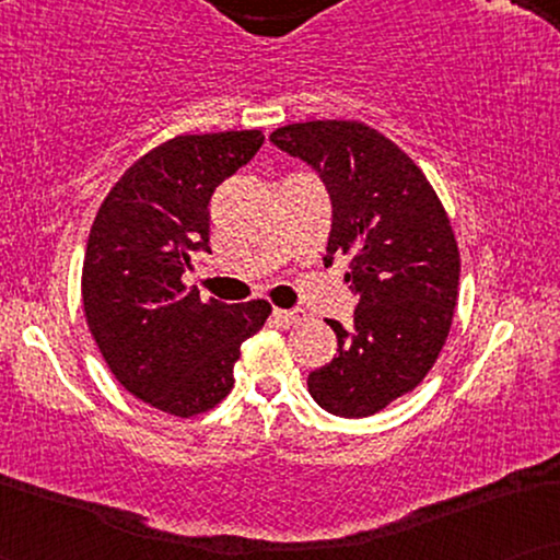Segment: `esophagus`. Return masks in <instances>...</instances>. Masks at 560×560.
Here are the masks:
<instances>
[{"instance_id":"obj_1","label":"esophagus","mask_w":560,"mask_h":560,"mask_svg":"<svg viewBox=\"0 0 560 560\" xmlns=\"http://www.w3.org/2000/svg\"><path fill=\"white\" fill-rule=\"evenodd\" d=\"M272 318L278 320V324H282V326H293V324H298V320L305 318V311H301V308H290V311L275 308L272 311Z\"/></svg>"}]
</instances>
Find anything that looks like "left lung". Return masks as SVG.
Listing matches in <instances>:
<instances>
[{"label":"left lung","mask_w":560,"mask_h":560,"mask_svg":"<svg viewBox=\"0 0 560 560\" xmlns=\"http://www.w3.org/2000/svg\"><path fill=\"white\" fill-rule=\"evenodd\" d=\"M270 142L311 165L331 201L328 255H351L354 324L328 318L339 354L308 393L341 418H366L416 389L446 343L458 295V247L420 167L362 121H301Z\"/></svg>","instance_id":"obj_1"}]
</instances>
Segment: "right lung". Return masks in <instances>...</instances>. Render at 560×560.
I'll list each match as a JSON object with an SVG mask.
<instances>
[{"mask_svg":"<svg viewBox=\"0 0 560 560\" xmlns=\"http://www.w3.org/2000/svg\"><path fill=\"white\" fill-rule=\"evenodd\" d=\"M259 129L183 135L137 160L104 198L83 259V311L121 387L190 418L234 385L242 343L270 316L265 301H201L183 285L209 249L213 190L262 148Z\"/></svg>","mask_w":560,"mask_h":560,"instance_id":"1","label":"right lung"}]
</instances>
